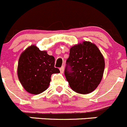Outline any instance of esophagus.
Instances as JSON below:
<instances>
[{
  "label": "esophagus",
  "mask_w": 127,
  "mask_h": 127,
  "mask_svg": "<svg viewBox=\"0 0 127 127\" xmlns=\"http://www.w3.org/2000/svg\"><path fill=\"white\" fill-rule=\"evenodd\" d=\"M60 72H61V73H63L64 70V66H62L61 67H60Z\"/></svg>",
  "instance_id": "1"
}]
</instances>
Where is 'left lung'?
Returning <instances> with one entry per match:
<instances>
[{
    "label": "left lung",
    "mask_w": 127,
    "mask_h": 127,
    "mask_svg": "<svg viewBox=\"0 0 127 127\" xmlns=\"http://www.w3.org/2000/svg\"><path fill=\"white\" fill-rule=\"evenodd\" d=\"M64 75L73 91L88 94L94 91L102 79L105 61L97 46L90 42L73 46L66 62Z\"/></svg>",
    "instance_id": "obj_1"
}]
</instances>
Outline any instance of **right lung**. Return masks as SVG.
<instances>
[{
	"label": "right lung",
	"instance_id": "obj_1",
	"mask_svg": "<svg viewBox=\"0 0 127 127\" xmlns=\"http://www.w3.org/2000/svg\"><path fill=\"white\" fill-rule=\"evenodd\" d=\"M54 59L46 51L31 46L21 54L18 62L17 74L20 82L26 91L37 95L49 86L51 76L59 73L60 69L54 67Z\"/></svg>",
	"mask_w": 127,
	"mask_h": 127
}]
</instances>
